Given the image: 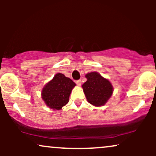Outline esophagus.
Instances as JSON below:
<instances>
[{"label": "esophagus", "instance_id": "obj_1", "mask_svg": "<svg viewBox=\"0 0 156 156\" xmlns=\"http://www.w3.org/2000/svg\"><path fill=\"white\" fill-rule=\"evenodd\" d=\"M76 84L78 86H80L81 85V80H76Z\"/></svg>", "mask_w": 156, "mask_h": 156}]
</instances>
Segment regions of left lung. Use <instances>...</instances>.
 I'll list each match as a JSON object with an SVG mask.
<instances>
[{"instance_id":"1","label":"left lung","mask_w":156,"mask_h":156,"mask_svg":"<svg viewBox=\"0 0 156 156\" xmlns=\"http://www.w3.org/2000/svg\"><path fill=\"white\" fill-rule=\"evenodd\" d=\"M85 77L87 80L82 88L87 101L96 107L104 105L113 94L112 83L97 72L87 73Z\"/></svg>"}]
</instances>
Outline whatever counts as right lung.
Here are the masks:
<instances>
[{
	"label": "right lung",
	"instance_id": "obj_1",
	"mask_svg": "<svg viewBox=\"0 0 156 156\" xmlns=\"http://www.w3.org/2000/svg\"><path fill=\"white\" fill-rule=\"evenodd\" d=\"M76 84L62 73H57L42 88L41 96L46 105L53 110H61L67 104Z\"/></svg>",
	"mask_w": 156,
	"mask_h": 156
}]
</instances>
